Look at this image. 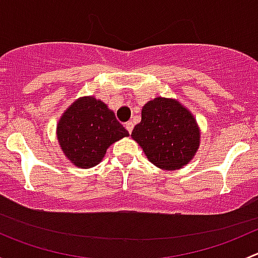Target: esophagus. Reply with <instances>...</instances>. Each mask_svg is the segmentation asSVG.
Returning <instances> with one entry per match:
<instances>
[{
  "label": "esophagus",
  "instance_id": "obj_1",
  "mask_svg": "<svg viewBox=\"0 0 258 258\" xmlns=\"http://www.w3.org/2000/svg\"><path fill=\"white\" fill-rule=\"evenodd\" d=\"M124 128H126L127 131H128L130 134H131L132 130H134V122H131V121L126 122V123H124Z\"/></svg>",
  "mask_w": 258,
  "mask_h": 258
}]
</instances>
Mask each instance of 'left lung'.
<instances>
[{"label": "left lung", "mask_w": 258, "mask_h": 258, "mask_svg": "<svg viewBox=\"0 0 258 258\" xmlns=\"http://www.w3.org/2000/svg\"><path fill=\"white\" fill-rule=\"evenodd\" d=\"M132 137L148 160L163 170L187 165L200 145V131L194 116L177 101L157 97L142 108V119Z\"/></svg>", "instance_id": "obj_1"}]
</instances>
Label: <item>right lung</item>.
<instances>
[{
	"label": "right lung",
	"instance_id": "right-lung-1",
	"mask_svg": "<svg viewBox=\"0 0 258 258\" xmlns=\"http://www.w3.org/2000/svg\"><path fill=\"white\" fill-rule=\"evenodd\" d=\"M128 136L112 111L93 97L74 103L57 126V139L62 151L76 166L93 167L101 162L113 142Z\"/></svg>",
	"mask_w": 258,
	"mask_h": 258
}]
</instances>
